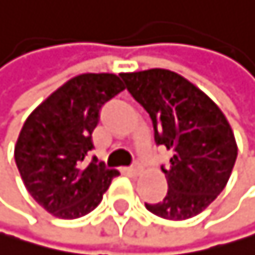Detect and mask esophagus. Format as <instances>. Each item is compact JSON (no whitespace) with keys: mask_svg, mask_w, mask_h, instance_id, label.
Masks as SVG:
<instances>
[{"mask_svg":"<svg viewBox=\"0 0 255 255\" xmlns=\"http://www.w3.org/2000/svg\"><path fill=\"white\" fill-rule=\"evenodd\" d=\"M141 172V167L139 165H135V167H131V168H127L125 173L127 175H131V177H135V175H138Z\"/></svg>","mask_w":255,"mask_h":255,"instance_id":"obj_1","label":"esophagus"}]
</instances>
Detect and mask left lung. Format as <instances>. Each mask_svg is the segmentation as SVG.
<instances>
[{"instance_id": "8db88e82", "label": "left lung", "mask_w": 255, "mask_h": 255, "mask_svg": "<svg viewBox=\"0 0 255 255\" xmlns=\"http://www.w3.org/2000/svg\"><path fill=\"white\" fill-rule=\"evenodd\" d=\"M133 99L149 114L156 144L172 151L162 167L168 191L146 209L167 220H186L214 202L232 175L238 146L227 117L185 77L165 69L120 74Z\"/></svg>"}]
</instances>
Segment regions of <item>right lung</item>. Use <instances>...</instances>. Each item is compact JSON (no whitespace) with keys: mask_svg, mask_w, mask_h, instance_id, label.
I'll return each mask as SVG.
<instances>
[{"mask_svg":"<svg viewBox=\"0 0 255 255\" xmlns=\"http://www.w3.org/2000/svg\"><path fill=\"white\" fill-rule=\"evenodd\" d=\"M125 87L114 74H82L70 78L30 114L14 147V157L30 196L59 219L91 212L117 170L93 159L91 133L99 111Z\"/></svg>","mask_w":255,"mask_h":255,"instance_id":"add662e5","label":"right lung"}]
</instances>
